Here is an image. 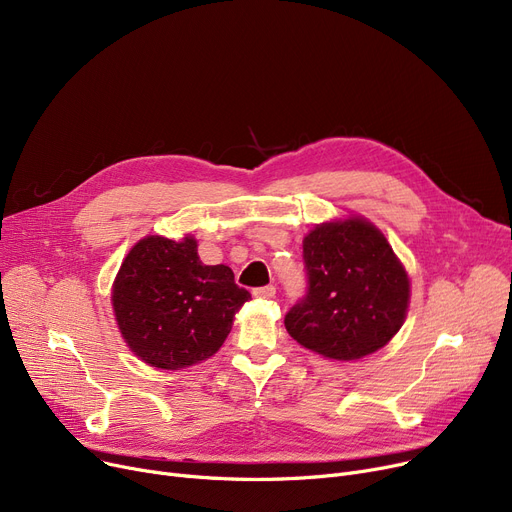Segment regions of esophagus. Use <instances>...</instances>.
<instances>
[{
  "label": "esophagus",
  "mask_w": 512,
  "mask_h": 512,
  "mask_svg": "<svg viewBox=\"0 0 512 512\" xmlns=\"http://www.w3.org/2000/svg\"><path fill=\"white\" fill-rule=\"evenodd\" d=\"M253 294H255V297H259V299H272V297H276V286H272V284L259 286V288L253 290Z\"/></svg>",
  "instance_id": "obj_1"
}]
</instances>
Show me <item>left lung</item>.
Returning <instances> with one entry per match:
<instances>
[{
  "label": "left lung",
  "mask_w": 512,
  "mask_h": 512,
  "mask_svg": "<svg viewBox=\"0 0 512 512\" xmlns=\"http://www.w3.org/2000/svg\"><path fill=\"white\" fill-rule=\"evenodd\" d=\"M307 294L286 317L288 334L336 361L371 355L400 330L409 276L386 236L363 218L315 226L303 240Z\"/></svg>",
  "instance_id": "8db88e82"
}]
</instances>
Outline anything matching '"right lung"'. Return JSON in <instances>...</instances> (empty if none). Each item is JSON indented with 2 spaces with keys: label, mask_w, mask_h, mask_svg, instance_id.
Instances as JSON below:
<instances>
[{
  "label": "right lung",
  "mask_w": 512,
  "mask_h": 512,
  "mask_svg": "<svg viewBox=\"0 0 512 512\" xmlns=\"http://www.w3.org/2000/svg\"><path fill=\"white\" fill-rule=\"evenodd\" d=\"M251 299L228 265H203L197 240L147 236L130 249L112 290L118 328L130 351L157 369L209 359Z\"/></svg>",
  "instance_id": "add662e5"
}]
</instances>
